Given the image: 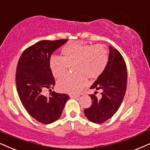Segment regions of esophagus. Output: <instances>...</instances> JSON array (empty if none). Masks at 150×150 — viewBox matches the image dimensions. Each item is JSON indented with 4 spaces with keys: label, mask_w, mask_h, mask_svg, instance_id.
I'll list each match as a JSON object with an SVG mask.
<instances>
[{
    "label": "esophagus",
    "mask_w": 150,
    "mask_h": 150,
    "mask_svg": "<svg viewBox=\"0 0 150 150\" xmlns=\"http://www.w3.org/2000/svg\"><path fill=\"white\" fill-rule=\"evenodd\" d=\"M70 97H71V98H78V97H79V96H78V95H70Z\"/></svg>",
    "instance_id": "1"
}]
</instances>
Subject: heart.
Returning <instances> with one entry per match:
<instances>
[{
  "instance_id": "1",
  "label": "heart",
  "mask_w": 150,
  "mask_h": 150,
  "mask_svg": "<svg viewBox=\"0 0 150 150\" xmlns=\"http://www.w3.org/2000/svg\"><path fill=\"white\" fill-rule=\"evenodd\" d=\"M63 56L52 55L49 67L53 75L58 79L67 73L74 66L76 74L60 79L57 83L58 89L66 93L77 95L90 79L99 78L106 69L109 56L106 48L100 44L92 45L82 42L67 44L62 49Z\"/></svg>"
}]
</instances>
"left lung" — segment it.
Wrapping results in <instances>:
<instances>
[{"instance_id": "8db88e82", "label": "left lung", "mask_w": 150, "mask_h": 150, "mask_svg": "<svg viewBox=\"0 0 150 150\" xmlns=\"http://www.w3.org/2000/svg\"><path fill=\"white\" fill-rule=\"evenodd\" d=\"M109 60L106 69L90 89L102 90L101 98L90 95L92 104L84 110L86 117L92 122L101 124L117 111L127 90V71L125 61L117 49L109 47Z\"/></svg>"}]
</instances>
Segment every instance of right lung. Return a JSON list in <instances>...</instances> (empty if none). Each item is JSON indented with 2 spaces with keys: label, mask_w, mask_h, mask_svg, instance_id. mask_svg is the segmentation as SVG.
<instances>
[{
  "label": "right lung",
  "mask_w": 150,
  "mask_h": 150,
  "mask_svg": "<svg viewBox=\"0 0 150 150\" xmlns=\"http://www.w3.org/2000/svg\"><path fill=\"white\" fill-rule=\"evenodd\" d=\"M67 42L42 40L22 53L16 71V86L22 104L30 116L40 122H54L62 115L69 99L67 94L53 91L49 97L43 95L46 89L53 88L55 81L49 67L53 51Z\"/></svg>",
  "instance_id": "add662e5"
}]
</instances>
